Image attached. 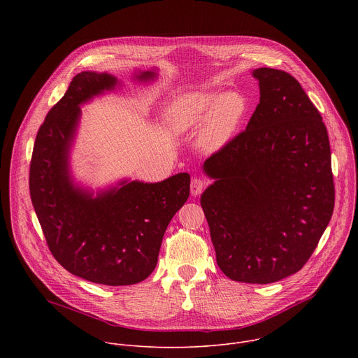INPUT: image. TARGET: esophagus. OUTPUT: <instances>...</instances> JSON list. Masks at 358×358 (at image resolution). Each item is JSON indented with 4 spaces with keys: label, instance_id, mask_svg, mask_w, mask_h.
<instances>
[{
    "label": "esophagus",
    "instance_id": "obj_1",
    "mask_svg": "<svg viewBox=\"0 0 358 358\" xmlns=\"http://www.w3.org/2000/svg\"><path fill=\"white\" fill-rule=\"evenodd\" d=\"M206 185H207V181L203 178H198V177H194L191 180V194L195 196V195H199L203 189H206Z\"/></svg>",
    "mask_w": 358,
    "mask_h": 358
}]
</instances>
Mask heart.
I'll return each instance as SVG.
<instances>
[{
	"mask_svg": "<svg viewBox=\"0 0 358 358\" xmlns=\"http://www.w3.org/2000/svg\"><path fill=\"white\" fill-rule=\"evenodd\" d=\"M249 109L239 92L221 94L217 90L196 89L177 94L164 110V126L174 136H184L201 126L199 144L218 151L236 134Z\"/></svg>",
	"mask_w": 358,
	"mask_h": 358,
	"instance_id": "obj_1",
	"label": "heart"
}]
</instances>
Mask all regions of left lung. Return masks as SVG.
Instances as JSON below:
<instances>
[{
	"instance_id": "1",
	"label": "left lung",
	"mask_w": 358,
	"mask_h": 358,
	"mask_svg": "<svg viewBox=\"0 0 358 358\" xmlns=\"http://www.w3.org/2000/svg\"><path fill=\"white\" fill-rule=\"evenodd\" d=\"M246 130L206 160L201 195L217 264L232 280L273 283L309 261L334 210L327 129L300 83L259 68Z\"/></svg>"
}]
</instances>
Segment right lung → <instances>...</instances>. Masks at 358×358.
I'll use <instances>...</instances> for the list:
<instances>
[{
  "mask_svg": "<svg viewBox=\"0 0 358 358\" xmlns=\"http://www.w3.org/2000/svg\"><path fill=\"white\" fill-rule=\"evenodd\" d=\"M157 76L138 72V82ZM108 72L78 73L38 130L31 167L32 206L54 258L72 275L108 286L134 285L151 275L164 232L189 195V176L160 182L120 181L93 192L76 187L69 151L80 120V105L113 90Z\"/></svg>",
  "mask_w": 358,
  "mask_h": 358,
  "instance_id": "1",
  "label": "right lung"
}]
</instances>
